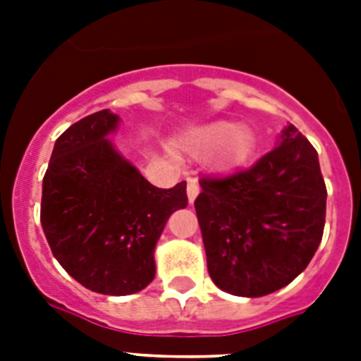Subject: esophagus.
<instances>
[{
    "label": "esophagus",
    "mask_w": 361,
    "mask_h": 361,
    "mask_svg": "<svg viewBox=\"0 0 361 361\" xmlns=\"http://www.w3.org/2000/svg\"><path fill=\"white\" fill-rule=\"evenodd\" d=\"M198 192H200V185H198L197 180H189L187 183V198H189V202H195V198L198 197Z\"/></svg>",
    "instance_id": "1"
}]
</instances>
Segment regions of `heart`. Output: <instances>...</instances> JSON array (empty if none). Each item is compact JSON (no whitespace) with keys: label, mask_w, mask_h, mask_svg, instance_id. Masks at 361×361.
Masks as SVG:
<instances>
[{"label":"heart","mask_w":361,"mask_h":361,"mask_svg":"<svg viewBox=\"0 0 361 361\" xmlns=\"http://www.w3.org/2000/svg\"><path fill=\"white\" fill-rule=\"evenodd\" d=\"M223 146V163L226 166H236L251 157L257 140L251 130L243 129V125L236 121H217L206 125L187 136L185 140V149L197 157H204Z\"/></svg>","instance_id":"heart-1"}]
</instances>
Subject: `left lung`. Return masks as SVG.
I'll list each match as a JSON object with an SVG mask.
<instances>
[{"label":"left lung","instance_id":"8db88e82","mask_svg":"<svg viewBox=\"0 0 361 361\" xmlns=\"http://www.w3.org/2000/svg\"><path fill=\"white\" fill-rule=\"evenodd\" d=\"M200 187L195 209L221 290L266 296L307 268L324 232L328 192L319 153L294 125L251 169L202 178Z\"/></svg>","mask_w":361,"mask_h":361}]
</instances>
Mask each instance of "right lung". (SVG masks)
Listing matches in <instances>:
<instances>
[{
	"instance_id": "add662e5",
	"label": "right lung",
	"mask_w": 361,
	"mask_h": 361,
	"mask_svg": "<svg viewBox=\"0 0 361 361\" xmlns=\"http://www.w3.org/2000/svg\"><path fill=\"white\" fill-rule=\"evenodd\" d=\"M120 116L82 118L54 144L42 180L41 225L61 268L106 296H127L155 277L153 251L166 221L187 206V183L152 185L109 138Z\"/></svg>"
}]
</instances>
